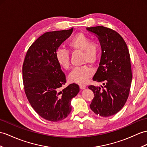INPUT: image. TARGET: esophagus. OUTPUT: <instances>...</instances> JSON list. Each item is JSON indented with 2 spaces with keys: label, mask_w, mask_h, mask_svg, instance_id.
Masks as SVG:
<instances>
[{
  "label": "esophagus",
  "mask_w": 147,
  "mask_h": 147,
  "mask_svg": "<svg viewBox=\"0 0 147 147\" xmlns=\"http://www.w3.org/2000/svg\"><path fill=\"white\" fill-rule=\"evenodd\" d=\"M80 88L82 90H84V89L86 88V86L85 85H80Z\"/></svg>",
  "instance_id": "1"
}]
</instances>
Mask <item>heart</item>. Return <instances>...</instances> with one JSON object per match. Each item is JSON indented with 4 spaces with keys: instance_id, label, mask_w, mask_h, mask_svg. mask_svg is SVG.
I'll use <instances>...</instances> for the list:
<instances>
[{
    "instance_id": "obj_1",
    "label": "heart",
    "mask_w": 147,
    "mask_h": 147,
    "mask_svg": "<svg viewBox=\"0 0 147 147\" xmlns=\"http://www.w3.org/2000/svg\"><path fill=\"white\" fill-rule=\"evenodd\" d=\"M68 45L73 51L83 52L82 62L94 64L97 61L100 52V46L87 35L78 33L74 36L68 43ZM57 61L60 67L68 69L70 67L69 53L68 51L62 48L58 49L55 53ZM92 70L87 65L75 68L69 75V80L74 83L84 84L92 75Z\"/></svg>"
}]
</instances>
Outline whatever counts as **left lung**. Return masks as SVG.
<instances>
[{
  "instance_id": "1",
  "label": "left lung",
  "mask_w": 147,
  "mask_h": 147,
  "mask_svg": "<svg viewBox=\"0 0 147 147\" xmlns=\"http://www.w3.org/2000/svg\"><path fill=\"white\" fill-rule=\"evenodd\" d=\"M98 38L102 49L99 66L93 80L101 87L88 86L94 97L90 107L95 114L107 117L123 108L132 80L130 53L123 38L117 32L103 26L86 28Z\"/></svg>"
}]
</instances>
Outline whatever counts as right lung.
<instances>
[{
  "label": "right lung",
  "instance_id": "1",
  "mask_svg": "<svg viewBox=\"0 0 147 147\" xmlns=\"http://www.w3.org/2000/svg\"><path fill=\"white\" fill-rule=\"evenodd\" d=\"M73 30L45 32L31 45L24 59L22 74L27 98L35 112L49 121L65 119L71 112V100L80 91L76 84L61 88L66 77L55 57L57 50Z\"/></svg>",
  "mask_w": 147,
  "mask_h": 147
}]
</instances>
